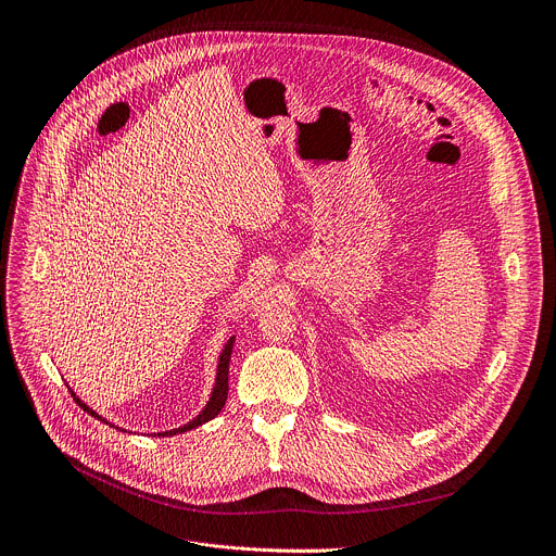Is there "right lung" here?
<instances>
[{
    "instance_id": "obj_1",
    "label": "right lung",
    "mask_w": 556,
    "mask_h": 556,
    "mask_svg": "<svg viewBox=\"0 0 556 556\" xmlns=\"http://www.w3.org/2000/svg\"><path fill=\"white\" fill-rule=\"evenodd\" d=\"M232 343H235V337H230L228 341H226V345H224V350H222V355H219V362H217V377H215V386H213V392H211V399H208V403L204 406V410H201L192 421H188V424H184V426H179V428H173V430H166V432H153V437H173V434H181V432H188V430H192V428H197V426H201V424H206V421H211V419H215L219 413H222V408L226 406V399H228V366H230V355H232ZM71 390V394H73V399L77 401V406L79 408H84L88 415H92V417H97L99 421H104V424H109V426H113V428H117V430H122V432H126L124 428H119V426H115V424H111V421H106L102 415L99 413H94L92 408H88L86 403L73 392V388H68Z\"/></svg>"
}]
</instances>
